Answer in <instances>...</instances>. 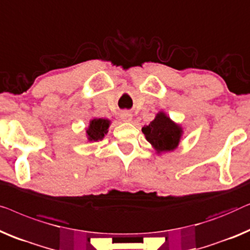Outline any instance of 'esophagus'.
Instances as JSON below:
<instances>
[{"instance_id":"1","label":"esophagus","mask_w":250,"mask_h":250,"mask_svg":"<svg viewBox=\"0 0 250 250\" xmlns=\"http://www.w3.org/2000/svg\"><path fill=\"white\" fill-rule=\"evenodd\" d=\"M121 120L124 122H131L132 120V114L130 113V112H122L121 115H120Z\"/></svg>"}]
</instances>
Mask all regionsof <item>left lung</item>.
<instances>
[{"label":"left lung","instance_id":"1","mask_svg":"<svg viewBox=\"0 0 250 250\" xmlns=\"http://www.w3.org/2000/svg\"><path fill=\"white\" fill-rule=\"evenodd\" d=\"M142 131L159 155L177 149L184 135L181 125L174 122L164 111H160L148 125H144Z\"/></svg>","mask_w":250,"mask_h":250}]
</instances>
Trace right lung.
Returning <instances> with one entry per match:
<instances>
[{"label": "right lung", "instance_id": "right-lung-1", "mask_svg": "<svg viewBox=\"0 0 250 250\" xmlns=\"http://www.w3.org/2000/svg\"><path fill=\"white\" fill-rule=\"evenodd\" d=\"M111 125V120L103 118L90 119L89 125L86 128L87 143H94L102 140L108 132V128Z\"/></svg>", "mask_w": 250, "mask_h": 250}]
</instances>
